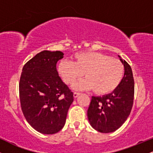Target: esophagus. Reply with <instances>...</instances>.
Instances as JSON below:
<instances>
[{
    "label": "esophagus",
    "mask_w": 153,
    "mask_h": 153,
    "mask_svg": "<svg viewBox=\"0 0 153 153\" xmlns=\"http://www.w3.org/2000/svg\"><path fill=\"white\" fill-rule=\"evenodd\" d=\"M79 95H80V93H78V92H74V93H73V96H74L75 98L78 97Z\"/></svg>",
    "instance_id": "34e87169"
}]
</instances>
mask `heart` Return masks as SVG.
Masks as SVG:
<instances>
[{
	"instance_id": "heart-1",
	"label": "heart",
	"mask_w": 153,
	"mask_h": 153,
	"mask_svg": "<svg viewBox=\"0 0 153 153\" xmlns=\"http://www.w3.org/2000/svg\"><path fill=\"white\" fill-rule=\"evenodd\" d=\"M74 61L63 59L58 73L63 81L73 85L84 75L86 78L77 82L75 89H92L95 94H108L119 86L124 75V66L118 59L96 52H80L73 55Z\"/></svg>"
}]
</instances>
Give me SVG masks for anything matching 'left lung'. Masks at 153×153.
I'll return each mask as SVG.
<instances>
[{
	"mask_svg": "<svg viewBox=\"0 0 153 153\" xmlns=\"http://www.w3.org/2000/svg\"><path fill=\"white\" fill-rule=\"evenodd\" d=\"M119 59L124 65V75L119 86L109 94L92 96L88 109L91 125L102 133L118 129L127 120L133 106L134 81L132 71L125 60Z\"/></svg>",
	"mask_w": 153,
	"mask_h": 153,
	"instance_id": "1",
	"label": "left lung"
}]
</instances>
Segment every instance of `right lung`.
Segmentation results:
<instances>
[{
	"instance_id": "right-lung-1",
	"label": "right lung",
	"mask_w": 153,
	"mask_h": 153,
	"mask_svg": "<svg viewBox=\"0 0 153 153\" xmlns=\"http://www.w3.org/2000/svg\"><path fill=\"white\" fill-rule=\"evenodd\" d=\"M60 51L44 50L24 65L19 81V97L24 117L35 130L52 134L64 127L73 93L59 76Z\"/></svg>"
}]
</instances>
